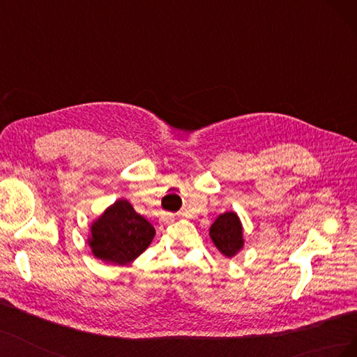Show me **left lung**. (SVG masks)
Listing matches in <instances>:
<instances>
[{
	"mask_svg": "<svg viewBox=\"0 0 357 357\" xmlns=\"http://www.w3.org/2000/svg\"><path fill=\"white\" fill-rule=\"evenodd\" d=\"M210 236L225 256H234L243 247V226L238 215L229 211L220 214L210 228Z\"/></svg>",
	"mask_w": 357,
	"mask_h": 357,
	"instance_id": "left-lung-1",
	"label": "left lung"
}]
</instances>
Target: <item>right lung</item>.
<instances>
[{
    "label": "right lung",
    "mask_w": 357,
    "mask_h": 357,
    "mask_svg": "<svg viewBox=\"0 0 357 357\" xmlns=\"http://www.w3.org/2000/svg\"><path fill=\"white\" fill-rule=\"evenodd\" d=\"M89 245L105 262L126 265L142 255L155 236V228L125 199L116 201L92 225Z\"/></svg>",
    "instance_id": "1"
}]
</instances>
